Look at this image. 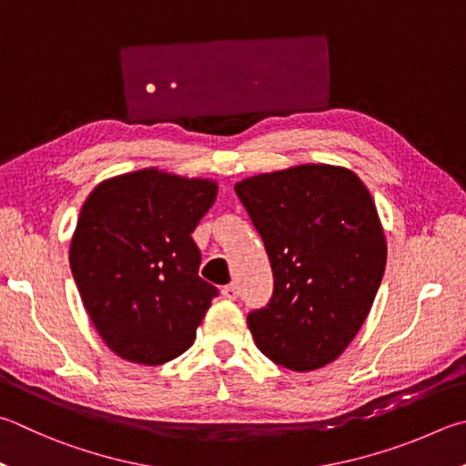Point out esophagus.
<instances>
[{
	"label": "esophagus",
	"mask_w": 466,
	"mask_h": 466,
	"mask_svg": "<svg viewBox=\"0 0 466 466\" xmlns=\"http://www.w3.org/2000/svg\"><path fill=\"white\" fill-rule=\"evenodd\" d=\"M222 295L226 299H230V301H234L236 298H238V285L236 283H230V285H226L224 289H222Z\"/></svg>",
	"instance_id": "obj_1"
}]
</instances>
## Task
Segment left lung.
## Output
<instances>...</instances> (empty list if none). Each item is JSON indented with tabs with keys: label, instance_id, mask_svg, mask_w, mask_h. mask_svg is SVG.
<instances>
[{
	"label": "left lung",
	"instance_id": "obj_1",
	"mask_svg": "<svg viewBox=\"0 0 466 466\" xmlns=\"http://www.w3.org/2000/svg\"><path fill=\"white\" fill-rule=\"evenodd\" d=\"M275 277L268 306L248 314L258 350L308 373L329 365L365 324L385 273L375 201L350 168L298 165L234 185Z\"/></svg>",
	"mask_w": 466,
	"mask_h": 466
}]
</instances>
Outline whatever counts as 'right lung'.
<instances>
[{"mask_svg": "<svg viewBox=\"0 0 466 466\" xmlns=\"http://www.w3.org/2000/svg\"><path fill=\"white\" fill-rule=\"evenodd\" d=\"M216 196V181L157 167L112 177L89 193L69 262L93 326L120 359L163 365L196 340L218 289L199 277L191 232Z\"/></svg>", "mask_w": 466, "mask_h": 466, "instance_id": "obj_1", "label": "right lung"}]
</instances>
